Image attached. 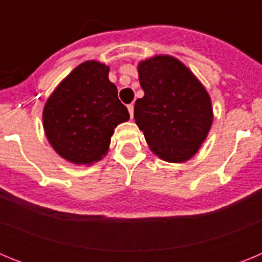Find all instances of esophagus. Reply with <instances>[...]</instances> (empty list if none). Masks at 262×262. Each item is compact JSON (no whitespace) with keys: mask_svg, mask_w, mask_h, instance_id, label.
<instances>
[{"mask_svg":"<svg viewBox=\"0 0 262 262\" xmlns=\"http://www.w3.org/2000/svg\"><path fill=\"white\" fill-rule=\"evenodd\" d=\"M127 108H128L129 117L133 118V117H134V105H133V103H129V105H128V106H127Z\"/></svg>","mask_w":262,"mask_h":262,"instance_id":"34e87169","label":"esophagus"}]
</instances>
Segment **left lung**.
Instances as JSON below:
<instances>
[{
    "label": "left lung",
    "instance_id": "1",
    "mask_svg": "<svg viewBox=\"0 0 262 262\" xmlns=\"http://www.w3.org/2000/svg\"><path fill=\"white\" fill-rule=\"evenodd\" d=\"M144 97L134 117L152 151L169 163L194 156L212 123L210 97L195 76L172 56H155L138 67Z\"/></svg>",
    "mask_w": 262,
    "mask_h": 262
}]
</instances>
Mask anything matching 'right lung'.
<instances>
[{"label":"right lung","mask_w":262,"mask_h":262,"mask_svg":"<svg viewBox=\"0 0 262 262\" xmlns=\"http://www.w3.org/2000/svg\"><path fill=\"white\" fill-rule=\"evenodd\" d=\"M129 119L108 80V67L97 61L78 66L51 94L43 111L48 142L61 157L92 164L107 152L114 128Z\"/></svg>","instance_id":"1"}]
</instances>
